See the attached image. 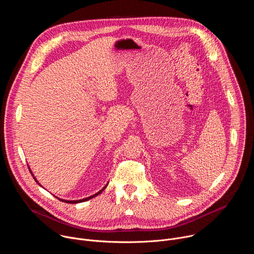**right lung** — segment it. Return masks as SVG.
I'll use <instances>...</instances> for the list:
<instances>
[{
  "label": "right lung",
  "mask_w": 254,
  "mask_h": 254,
  "mask_svg": "<svg viewBox=\"0 0 254 254\" xmlns=\"http://www.w3.org/2000/svg\"><path fill=\"white\" fill-rule=\"evenodd\" d=\"M29 168V167H28ZM29 170H30V173L32 174V176H33V178H34V180L36 181V182H37L38 183V185H40V183L38 182V181H37V179H36L35 177H34V175H33V173H32V171H31V169L29 168ZM108 185V183L100 190V191H98L96 194H94V195H92V196H89V197H87V198H84V199H80V200H63V199H59L60 201H63V202H66V203H70V204H77V203H81V202H85V201H87V200H89V199H91V198H93V197H95V196H97V195H99L105 188H106V186ZM41 186V185H40Z\"/></svg>",
  "instance_id": "add662e5"
}]
</instances>
